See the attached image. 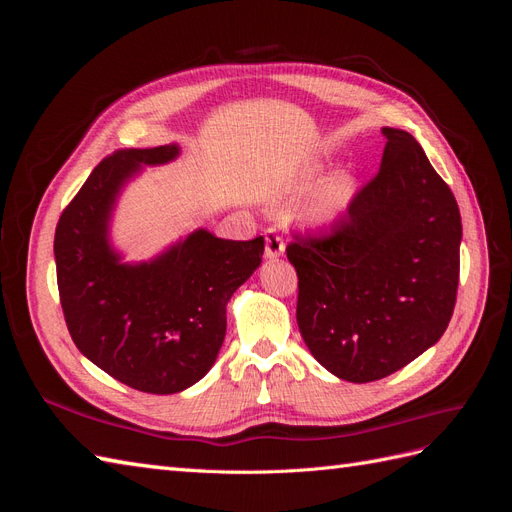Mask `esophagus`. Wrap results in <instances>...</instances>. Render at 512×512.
Here are the masks:
<instances>
[{"instance_id": "obj_1", "label": "esophagus", "mask_w": 512, "mask_h": 512, "mask_svg": "<svg viewBox=\"0 0 512 512\" xmlns=\"http://www.w3.org/2000/svg\"><path fill=\"white\" fill-rule=\"evenodd\" d=\"M265 256L269 260H277L280 256H284V241L280 235H277L275 228H269L265 232Z\"/></svg>"}]
</instances>
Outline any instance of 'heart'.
<instances>
[{"label":"heart","mask_w":512,"mask_h":512,"mask_svg":"<svg viewBox=\"0 0 512 512\" xmlns=\"http://www.w3.org/2000/svg\"><path fill=\"white\" fill-rule=\"evenodd\" d=\"M322 175L324 162L307 158L273 190V200L288 205L315 188L294 211V220L305 228H324L339 222L359 196V183L350 173H333L320 182Z\"/></svg>","instance_id":"b5f03b06"}]
</instances>
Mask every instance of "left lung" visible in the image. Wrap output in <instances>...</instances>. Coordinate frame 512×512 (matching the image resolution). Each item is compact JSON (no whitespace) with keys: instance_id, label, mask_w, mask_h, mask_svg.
<instances>
[{"instance_id":"8db88e82","label":"left lung","mask_w":512,"mask_h":512,"mask_svg":"<svg viewBox=\"0 0 512 512\" xmlns=\"http://www.w3.org/2000/svg\"><path fill=\"white\" fill-rule=\"evenodd\" d=\"M378 175L318 237L286 247L299 275L297 324L314 359L348 382L395 374L438 342L459 284L461 215L404 130L382 128Z\"/></svg>"}]
</instances>
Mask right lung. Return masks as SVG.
<instances>
[{"label": "right lung", "instance_id": "obj_1", "mask_svg": "<svg viewBox=\"0 0 512 512\" xmlns=\"http://www.w3.org/2000/svg\"><path fill=\"white\" fill-rule=\"evenodd\" d=\"M177 143L102 160L55 230L59 299L72 342L108 376L153 395L205 378L226 335V305L260 267L265 239L230 241L198 228L143 262H126L111 220L145 166L179 158Z\"/></svg>", "mask_w": 512, "mask_h": 512}]
</instances>
